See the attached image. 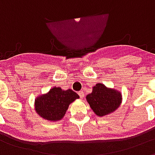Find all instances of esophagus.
I'll return each mask as SVG.
<instances>
[{"label":"esophagus","instance_id":"1","mask_svg":"<svg viewBox=\"0 0 155 155\" xmlns=\"http://www.w3.org/2000/svg\"><path fill=\"white\" fill-rule=\"evenodd\" d=\"M78 94H79V95H80V97H81V99H83V98H84V91H80V92H79Z\"/></svg>","mask_w":155,"mask_h":155}]
</instances>
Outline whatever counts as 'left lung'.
Listing matches in <instances>:
<instances>
[{"label": "left lung", "instance_id": "1", "mask_svg": "<svg viewBox=\"0 0 155 155\" xmlns=\"http://www.w3.org/2000/svg\"><path fill=\"white\" fill-rule=\"evenodd\" d=\"M86 101L98 116L110 114L121 104L122 95L120 91L107 88L104 84H96L91 94L86 95Z\"/></svg>", "mask_w": 155, "mask_h": 155}]
</instances>
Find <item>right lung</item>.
<instances>
[{
  "label": "right lung",
  "mask_w": 155,
  "mask_h": 155,
  "mask_svg": "<svg viewBox=\"0 0 155 155\" xmlns=\"http://www.w3.org/2000/svg\"><path fill=\"white\" fill-rule=\"evenodd\" d=\"M79 98L72 90L64 91L60 87H53L48 93L35 99V111L45 120L58 121L64 116L70 104Z\"/></svg>",
  "instance_id": "add662e5"
}]
</instances>
